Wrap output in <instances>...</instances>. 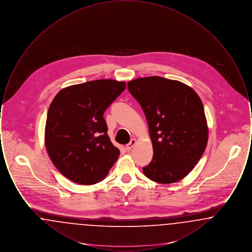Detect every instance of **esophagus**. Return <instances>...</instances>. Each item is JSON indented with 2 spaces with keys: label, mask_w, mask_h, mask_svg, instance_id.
I'll use <instances>...</instances> for the list:
<instances>
[{
  "label": "esophagus",
  "mask_w": 252,
  "mask_h": 252,
  "mask_svg": "<svg viewBox=\"0 0 252 252\" xmlns=\"http://www.w3.org/2000/svg\"><path fill=\"white\" fill-rule=\"evenodd\" d=\"M136 143H137V141L135 140V139H132L131 141L128 143V144H126V150L127 151H130L132 149V147L136 144Z\"/></svg>",
  "instance_id": "esophagus-1"
}]
</instances>
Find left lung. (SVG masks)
<instances>
[{
  "instance_id": "obj_1",
  "label": "left lung",
  "mask_w": 252,
  "mask_h": 252,
  "mask_svg": "<svg viewBox=\"0 0 252 252\" xmlns=\"http://www.w3.org/2000/svg\"><path fill=\"white\" fill-rule=\"evenodd\" d=\"M127 89L144 110L153 145L144 175L158 183L185 178L203 155L208 126L203 104L191 87L160 76L137 78Z\"/></svg>"
}]
</instances>
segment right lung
<instances>
[{"label":"right lung","instance_id":"right-lung-1","mask_svg":"<svg viewBox=\"0 0 252 252\" xmlns=\"http://www.w3.org/2000/svg\"><path fill=\"white\" fill-rule=\"evenodd\" d=\"M126 83L101 79L62 89L49 107L45 146L67 179L82 185L104 180L120 155L103 115Z\"/></svg>","mask_w":252,"mask_h":252}]
</instances>
